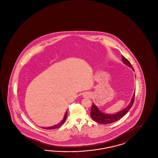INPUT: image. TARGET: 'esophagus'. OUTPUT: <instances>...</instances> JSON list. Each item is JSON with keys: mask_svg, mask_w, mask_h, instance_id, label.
<instances>
[{"mask_svg": "<svg viewBox=\"0 0 158 158\" xmlns=\"http://www.w3.org/2000/svg\"><path fill=\"white\" fill-rule=\"evenodd\" d=\"M83 96L84 98H87V97L89 96V94L88 93H84V94H83Z\"/></svg>", "mask_w": 158, "mask_h": 158, "instance_id": "34e87169", "label": "esophagus"}]
</instances>
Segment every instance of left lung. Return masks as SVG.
<instances>
[{
  "label": "left lung",
  "mask_w": 158,
  "mask_h": 158,
  "mask_svg": "<svg viewBox=\"0 0 158 158\" xmlns=\"http://www.w3.org/2000/svg\"><path fill=\"white\" fill-rule=\"evenodd\" d=\"M122 56V60L123 63L125 64V65L128 66V67L131 68L133 71H134V69L133 67L131 65L130 62L128 61V60H127L125 57L123 55H121ZM136 77V76H135ZM135 92L134 93V94L132 96V98H131L130 103L125 107V109L121 110L120 111L115 113V114H106L103 113L101 111L98 107L95 105L93 103L92 109H91V112H90V116L92 117L93 120L94 121H96L98 123L103 124H110L114 123L115 121L120 120L122 117H123L130 110L131 108L132 107L134 101V98H135Z\"/></svg>",
  "instance_id": "left-lung-1"
}]
</instances>
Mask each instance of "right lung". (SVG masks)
<instances>
[{
    "label": "right lung",
    "instance_id": "1",
    "mask_svg": "<svg viewBox=\"0 0 158 158\" xmlns=\"http://www.w3.org/2000/svg\"><path fill=\"white\" fill-rule=\"evenodd\" d=\"M67 117H68V111H66L65 114L64 116L63 120H62L61 121H60L58 124H56V125H53V126H51V127H41V128H43V129L44 128L46 129V130H54V129L58 128L60 127L61 125H62L65 122Z\"/></svg>",
    "mask_w": 158,
    "mask_h": 158
}]
</instances>
